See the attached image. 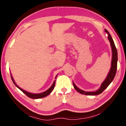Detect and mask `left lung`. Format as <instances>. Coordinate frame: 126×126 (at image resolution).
<instances>
[{
    "label": "left lung",
    "instance_id": "1",
    "mask_svg": "<svg viewBox=\"0 0 126 126\" xmlns=\"http://www.w3.org/2000/svg\"><path fill=\"white\" fill-rule=\"evenodd\" d=\"M105 32L106 33H108V38L109 39L110 42V46L112 47V64H111V68H110V71L108 73L107 77L104 82L102 83L101 84V87L100 88L95 92H85L82 90H81L79 88H78L74 83H73V86L75 88L76 90L79 93L82 94H86V95H98L101 94L103 92L104 89L107 88V87L109 86L110 83L112 82L115 76H116V73L117 72V60H118V54H117V50L116 46H115L113 40L112 38L110 36V34L107 31V30L105 29Z\"/></svg>",
    "mask_w": 126,
    "mask_h": 126
}]
</instances>
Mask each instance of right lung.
I'll list each match as a JSON object with an SVG mask.
<instances>
[{
	"mask_svg": "<svg viewBox=\"0 0 126 126\" xmlns=\"http://www.w3.org/2000/svg\"><path fill=\"white\" fill-rule=\"evenodd\" d=\"M57 77V76L55 77V78ZM11 78H12V79L13 80V82L14 84L16 85V86L18 87V88L20 89V91H22L23 93H24L25 95H27L28 97L31 98H33V99H38V98H43L44 97H46L49 94L52 92V91L53 90V89L54 88V86H55V80H54V82H53V84H52V86H51L49 88L47 91H46V92H43L42 93H39V94H33V93H29V92H28L27 91H25L22 89V88H20V87H19L16 84V83H15L14 80L13 79V78L12 76L11 75Z\"/></svg>",
	"mask_w": 126,
	"mask_h": 126,
	"instance_id": "1",
	"label": "right lung"
}]
</instances>
